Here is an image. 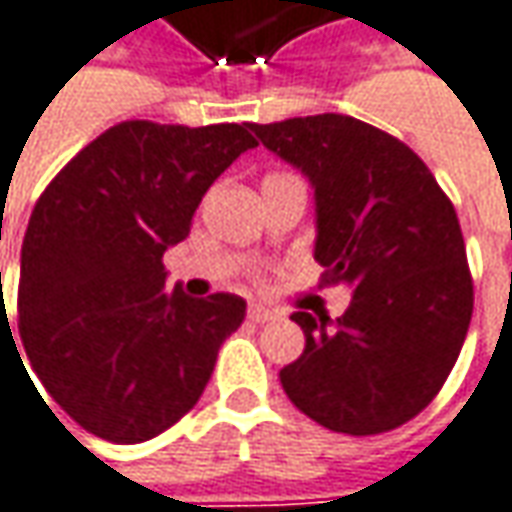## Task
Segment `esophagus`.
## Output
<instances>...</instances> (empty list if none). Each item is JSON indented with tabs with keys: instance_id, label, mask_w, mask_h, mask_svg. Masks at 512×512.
<instances>
[{
	"instance_id": "34e87169",
	"label": "esophagus",
	"mask_w": 512,
	"mask_h": 512,
	"mask_svg": "<svg viewBox=\"0 0 512 512\" xmlns=\"http://www.w3.org/2000/svg\"><path fill=\"white\" fill-rule=\"evenodd\" d=\"M247 317H250L253 323H271V320H276V311H271L268 306H259V303H253V306L247 309Z\"/></svg>"
}]
</instances>
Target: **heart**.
Wrapping results in <instances>:
<instances>
[{
  "instance_id": "1",
  "label": "heart",
  "mask_w": 512,
  "mask_h": 512,
  "mask_svg": "<svg viewBox=\"0 0 512 512\" xmlns=\"http://www.w3.org/2000/svg\"><path fill=\"white\" fill-rule=\"evenodd\" d=\"M279 177H285V174H271V177H268V180H279Z\"/></svg>"
}]
</instances>
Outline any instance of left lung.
<instances>
[{"label":"left lung","mask_w":512,"mask_h":512,"mask_svg":"<svg viewBox=\"0 0 512 512\" xmlns=\"http://www.w3.org/2000/svg\"><path fill=\"white\" fill-rule=\"evenodd\" d=\"M314 189V259L352 291L332 323L294 311L303 355L279 370L323 428L382 434L414 420L449 379L472 320L455 206L390 133L341 113L250 125Z\"/></svg>","instance_id":"8db88e82"}]
</instances>
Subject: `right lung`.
Returning a JSON list of instances; mask_svg holds the SVG:
<instances>
[{"label": "right lung", "mask_w": 512, "mask_h": 512, "mask_svg": "<svg viewBox=\"0 0 512 512\" xmlns=\"http://www.w3.org/2000/svg\"><path fill=\"white\" fill-rule=\"evenodd\" d=\"M256 148L244 125L122 122L49 183L19 256V335L57 405L95 437L142 443L201 399L244 320L236 294L165 291L163 253L206 189Z\"/></svg>", "instance_id": "right-lung-1"}]
</instances>
